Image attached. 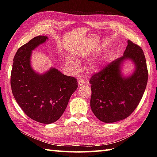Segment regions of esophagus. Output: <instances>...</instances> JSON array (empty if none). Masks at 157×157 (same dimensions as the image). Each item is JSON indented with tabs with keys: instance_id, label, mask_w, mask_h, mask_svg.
Masks as SVG:
<instances>
[{
	"instance_id": "obj_1",
	"label": "esophagus",
	"mask_w": 157,
	"mask_h": 157,
	"mask_svg": "<svg viewBox=\"0 0 157 157\" xmlns=\"http://www.w3.org/2000/svg\"><path fill=\"white\" fill-rule=\"evenodd\" d=\"M85 84V82L84 80V79H78V85L79 86H83Z\"/></svg>"
}]
</instances>
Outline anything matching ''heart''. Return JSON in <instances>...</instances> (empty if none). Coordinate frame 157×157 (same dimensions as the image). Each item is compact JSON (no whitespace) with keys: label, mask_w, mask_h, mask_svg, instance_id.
Here are the masks:
<instances>
[{"label":"heart","mask_w":157,"mask_h":157,"mask_svg":"<svg viewBox=\"0 0 157 157\" xmlns=\"http://www.w3.org/2000/svg\"><path fill=\"white\" fill-rule=\"evenodd\" d=\"M65 63L69 67H70L73 70L77 71L79 69V63L76 59H73L70 56H67L65 58ZM102 63L101 62H97L94 63L90 66V69L92 71H99L100 70L102 69Z\"/></svg>","instance_id":"heart-1"}]
</instances>
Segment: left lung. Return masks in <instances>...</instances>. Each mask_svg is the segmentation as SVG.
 <instances>
[{"label":"left lung","instance_id":"1","mask_svg":"<svg viewBox=\"0 0 157 157\" xmlns=\"http://www.w3.org/2000/svg\"><path fill=\"white\" fill-rule=\"evenodd\" d=\"M133 63L131 75L122 74L123 63ZM148 82V69L144 52L132 41L123 55L93 75L91 84V109L101 121L114 123L124 119L137 107L144 94Z\"/></svg>","mask_w":157,"mask_h":157}]
</instances>
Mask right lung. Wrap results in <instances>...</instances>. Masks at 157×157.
<instances>
[{
  "label": "right lung",
  "instance_id": "obj_1",
  "mask_svg": "<svg viewBox=\"0 0 157 157\" xmlns=\"http://www.w3.org/2000/svg\"><path fill=\"white\" fill-rule=\"evenodd\" d=\"M48 38L38 36L20 47L13 59L11 86L16 102L29 118L44 124L61 117L69 98L78 88L77 79L65 75L55 67L43 73L31 65L34 51Z\"/></svg>",
  "mask_w": 157,
  "mask_h": 157
}]
</instances>
